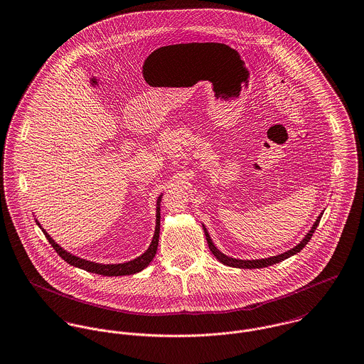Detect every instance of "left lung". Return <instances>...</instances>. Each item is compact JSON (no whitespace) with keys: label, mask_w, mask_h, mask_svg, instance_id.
Masks as SVG:
<instances>
[{"label":"left lung","mask_w":364,"mask_h":364,"mask_svg":"<svg viewBox=\"0 0 364 364\" xmlns=\"http://www.w3.org/2000/svg\"><path fill=\"white\" fill-rule=\"evenodd\" d=\"M321 217H323V214H320V215L317 217V220H316V223L313 224L311 230L306 233V236L300 240V243H298L295 247H292L291 250H288V252H285V253H281V255H278V256H272V257H267V259H257V260H239V259H233V257H230V256L224 255L223 252H220V250L215 247V245L213 243V240H211V237H210V235H208V232H207L204 225H203V230H204V235H205L208 247H210L211 253L217 257V260H220L223 264L228 265V267H235V268H250V269H252V268H263V267H268V265L277 264V263H279V262H282V260H285V259H288V257H291V256L299 253V252L307 245V242L311 239V236H313V233L316 231V228L318 227V223H320Z\"/></svg>","instance_id":"left-lung-1"}]
</instances>
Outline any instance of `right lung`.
Masks as SVG:
<instances>
[{
  "mask_svg": "<svg viewBox=\"0 0 364 364\" xmlns=\"http://www.w3.org/2000/svg\"><path fill=\"white\" fill-rule=\"evenodd\" d=\"M163 195H160L157 198V207H156V231L154 236L151 239V243L149 246V249L140 255L139 257L133 259L131 262L127 263H119V264H102V263H95L90 260H85L80 259L69 252H66L64 247H61L46 230H43V227L40 225V223L36 218V224L40 227V230L46 235L47 240L51 243V246L55 249V252L58 253L60 257H63L68 264L77 267L80 269L93 272V274H100V275H105V277H119V275H131L140 272L141 269H144L147 265L151 263V260L154 259L156 253H157V247H159V237H160V203H161Z\"/></svg>",
  "mask_w": 364,
  "mask_h": 364,
  "instance_id": "obj_1",
  "label": "right lung"
}]
</instances>
